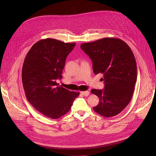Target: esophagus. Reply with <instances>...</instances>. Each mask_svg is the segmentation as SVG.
I'll return each mask as SVG.
<instances>
[{
  "label": "esophagus",
  "instance_id": "1",
  "mask_svg": "<svg viewBox=\"0 0 156 156\" xmlns=\"http://www.w3.org/2000/svg\"><path fill=\"white\" fill-rule=\"evenodd\" d=\"M80 93L85 96H88L89 95H90V92H89L88 91H81L80 92Z\"/></svg>",
  "mask_w": 156,
  "mask_h": 156
}]
</instances>
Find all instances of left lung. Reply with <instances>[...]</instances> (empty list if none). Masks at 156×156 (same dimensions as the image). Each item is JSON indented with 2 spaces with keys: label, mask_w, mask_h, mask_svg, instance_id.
<instances>
[{
  "label": "left lung",
  "mask_w": 156,
  "mask_h": 156,
  "mask_svg": "<svg viewBox=\"0 0 156 156\" xmlns=\"http://www.w3.org/2000/svg\"><path fill=\"white\" fill-rule=\"evenodd\" d=\"M80 47L91 59L94 73L103 75L104 89L91 90L99 98L94 110L104 117L118 115L134 93L137 78L134 54L125 42L115 37L83 43Z\"/></svg>",
  "instance_id": "left-lung-1"
}]
</instances>
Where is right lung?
<instances>
[{
    "instance_id": "1",
    "label": "right lung",
    "mask_w": 156,
    "mask_h": 156,
    "mask_svg": "<svg viewBox=\"0 0 156 156\" xmlns=\"http://www.w3.org/2000/svg\"><path fill=\"white\" fill-rule=\"evenodd\" d=\"M76 43L41 39L28 51L22 68V83L27 99L44 115L52 119L67 114L80 93L58 86L65 60Z\"/></svg>"
}]
</instances>
